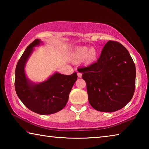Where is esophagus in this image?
I'll return each instance as SVG.
<instances>
[{
    "mask_svg": "<svg viewBox=\"0 0 149 149\" xmlns=\"http://www.w3.org/2000/svg\"><path fill=\"white\" fill-rule=\"evenodd\" d=\"M77 76H78V77H81V76H82V74L81 73H80V72H78L77 73Z\"/></svg>",
    "mask_w": 149,
    "mask_h": 149,
    "instance_id": "34e87169",
    "label": "esophagus"
}]
</instances>
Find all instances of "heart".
<instances>
[{
	"label": "heart",
	"instance_id": "heart-1",
	"mask_svg": "<svg viewBox=\"0 0 149 149\" xmlns=\"http://www.w3.org/2000/svg\"><path fill=\"white\" fill-rule=\"evenodd\" d=\"M87 56L89 60H92L96 56V51L95 49H91L89 50L87 47H79L75 49L74 53V58L76 60H82Z\"/></svg>",
	"mask_w": 149,
	"mask_h": 149
}]
</instances>
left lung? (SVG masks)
<instances>
[{"label":"left lung","instance_id":"obj_1","mask_svg":"<svg viewBox=\"0 0 149 149\" xmlns=\"http://www.w3.org/2000/svg\"><path fill=\"white\" fill-rule=\"evenodd\" d=\"M87 85L89 102L100 112L122 109L132 100L135 88V65L128 50L109 41L97 62L80 68Z\"/></svg>","mask_w":149,"mask_h":149}]
</instances>
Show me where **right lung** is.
<instances>
[{
    "label": "right lung",
    "instance_id": "1",
    "mask_svg": "<svg viewBox=\"0 0 149 149\" xmlns=\"http://www.w3.org/2000/svg\"><path fill=\"white\" fill-rule=\"evenodd\" d=\"M41 42L40 39L32 42L17 62L15 71V89L17 97L27 108L37 114L47 115L65 107L77 75L76 72L70 75L56 72L40 84H35L27 79L25 65L33 47L39 46Z\"/></svg>",
    "mask_w": 149,
    "mask_h": 149
}]
</instances>
